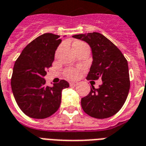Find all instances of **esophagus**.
I'll return each mask as SVG.
<instances>
[{
  "mask_svg": "<svg viewBox=\"0 0 146 146\" xmlns=\"http://www.w3.org/2000/svg\"><path fill=\"white\" fill-rule=\"evenodd\" d=\"M77 83L76 82H70V87H74V86H76Z\"/></svg>",
  "mask_w": 146,
  "mask_h": 146,
  "instance_id": "obj_1",
  "label": "esophagus"
}]
</instances>
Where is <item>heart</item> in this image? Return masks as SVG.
<instances>
[{
	"mask_svg": "<svg viewBox=\"0 0 146 146\" xmlns=\"http://www.w3.org/2000/svg\"><path fill=\"white\" fill-rule=\"evenodd\" d=\"M86 48H89V47L84 42H77L74 43V45H73V48L76 51V52ZM79 73H80V71L76 69H67L65 70V76L69 80L76 79L78 76Z\"/></svg>",
	"mask_w": 146,
	"mask_h": 146,
	"instance_id": "obj_1",
	"label": "heart"
}]
</instances>
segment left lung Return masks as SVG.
<instances>
[{
  "label": "left lung",
  "mask_w": 146,
  "mask_h": 146,
  "mask_svg": "<svg viewBox=\"0 0 146 146\" xmlns=\"http://www.w3.org/2000/svg\"><path fill=\"white\" fill-rule=\"evenodd\" d=\"M73 37L86 42L91 48L93 62L87 80H102L98 89L91 85L89 94L82 98V108L95 118L111 117L122 108L129 92L128 61L119 48L100 33L75 35Z\"/></svg>",
  "instance_id": "1"
}]
</instances>
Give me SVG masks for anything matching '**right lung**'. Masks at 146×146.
Listing matches in <instances>:
<instances>
[{"label": "right lung", "mask_w": 146, "mask_h": 146, "mask_svg": "<svg viewBox=\"0 0 146 146\" xmlns=\"http://www.w3.org/2000/svg\"><path fill=\"white\" fill-rule=\"evenodd\" d=\"M59 38L52 33L37 37L22 50L13 68L11 85L15 99L32 118L43 119L53 114L60 106L62 90L70 87L64 80L48 87L44 79L62 42Z\"/></svg>", "instance_id": "obj_1"}]
</instances>
